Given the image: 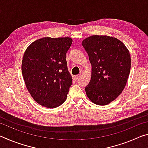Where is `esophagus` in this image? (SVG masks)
Segmentation results:
<instances>
[{"mask_svg":"<svg viewBox=\"0 0 148 148\" xmlns=\"http://www.w3.org/2000/svg\"><path fill=\"white\" fill-rule=\"evenodd\" d=\"M80 76H81V74H77V75H76V76H74V78L76 80H77V79L79 78V77H80Z\"/></svg>","mask_w":148,"mask_h":148,"instance_id":"1","label":"esophagus"}]
</instances>
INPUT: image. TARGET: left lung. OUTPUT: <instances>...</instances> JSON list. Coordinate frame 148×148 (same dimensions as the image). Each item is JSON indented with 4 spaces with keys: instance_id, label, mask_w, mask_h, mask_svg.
I'll use <instances>...</instances> for the list:
<instances>
[{
    "instance_id": "obj_1",
    "label": "left lung",
    "mask_w": 148,
    "mask_h": 148,
    "mask_svg": "<svg viewBox=\"0 0 148 148\" xmlns=\"http://www.w3.org/2000/svg\"><path fill=\"white\" fill-rule=\"evenodd\" d=\"M82 46L92 66L87 96L95 104L106 105L126 86L131 71L129 50L122 42L109 36L92 35L84 40Z\"/></svg>"
}]
</instances>
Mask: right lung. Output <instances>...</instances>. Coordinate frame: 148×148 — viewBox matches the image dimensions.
<instances>
[{
	"instance_id": "1",
	"label": "right lung",
	"mask_w": 148,
	"mask_h": 148,
	"mask_svg": "<svg viewBox=\"0 0 148 148\" xmlns=\"http://www.w3.org/2000/svg\"><path fill=\"white\" fill-rule=\"evenodd\" d=\"M72 43L69 37H45L27 47L21 71L29 93L41 106L55 108L66 101L72 78L66 53Z\"/></svg>"
}]
</instances>
